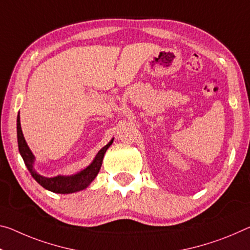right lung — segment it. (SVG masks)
Wrapping results in <instances>:
<instances>
[{
	"label": "right lung",
	"instance_id": "obj_1",
	"mask_svg": "<svg viewBox=\"0 0 250 250\" xmlns=\"http://www.w3.org/2000/svg\"><path fill=\"white\" fill-rule=\"evenodd\" d=\"M18 145H19V151L24 160V164L26 168L32 177L38 181V184L42 186L43 188L55 193H73L80 190L85 189L94 180V178L100 171L102 160H104V153L108 150L109 146L112 145L113 139L111 140L108 145L104 146L98 154L94 158L93 161L86 167L85 169L81 170L80 172L75 173L73 176H57L52 178L43 177L35 171L33 168L34 164V156L32 151H31L29 146L26 145V141L23 137L22 129H21V122H20V116H18Z\"/></svg>",
	"mask_w": 250,
	"mask_h": 250
}]
</instances>
